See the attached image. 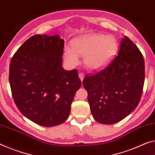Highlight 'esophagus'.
Wrapping results in <instances>:
<instances>
[{
	"label": "esophagus",
	"mask_w": 155,
	"mask_h": 155,
	"mask_svg": "<svg viewBox=\"0 0 155 155\" xmlns=\"http://www.w3.org/2000/svg\"><path fill=\"white\" fill-rule=\"evenodd\" d=\"M78 76H79V78L80 79V80L82 81V80H83V79H84V73H80L79 74H78Z\"/></svg>",
	"instance_id": "esophagus-1"
}]
</instances>
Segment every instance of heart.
I'll return each instance as SVG.
<instances>
[{
	"instance_id": "obj_1",
	"label": "heart",
	"mask_w": 155,
	"mask_h": 155,
	"mask_svg": "<svg viewBox=\"0 0 155 155\" xmlns=\"http://www.w3.org/2000/svg\"><path fill=\"white\" fill-rule=\"evenodd\" d=\"M71 46L72 48L67 46L64 48V59L68 65H77L80 56L88 70L97 71L110 62L118 51V44L113 35L94 33L76 38Z\"/></svg>"
}]
</instances>
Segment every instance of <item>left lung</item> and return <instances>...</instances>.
I'll use <instances>...</instances> for the list:
<instances>
[{
    "label": "left lung",
    "instance_id": "obj_1",
    "mask_svg": "<svg viewBox=\"0 0 155 155\" xmlns=\"http://www.w3.org/2000/svg\"><path fill=\"white\" fill-rule=\"evenodd\" d=\"M144 80L143 57L129 38L123 37L116 58L82 81L94 118L111 125L127 117L139 103Z\"/></svg>",
    "mask_w": 155,
    "mask_h": 155
}]
</instances>
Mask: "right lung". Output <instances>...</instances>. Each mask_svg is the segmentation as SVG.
<instances>
[{"label": "right lung", "instance_id": "right-lung-1", "mask_svg": "<svg viewBox=\"0 0 155 155\" xmlns=\"http://www.w3.org/2000/svg\"><path fill=\"white\" fill-rule=\"evenodd\" d=\"M64 40L59 35H36L21 45L9 64L15 104L29 120L44 127L64 123L82 82L78 71L62 64Z\"/></svg>", "mask_w": 155, "mask_h": 155}]
</instances>
